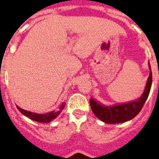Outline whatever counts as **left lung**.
Instances as JSON below:
<instances>
[{"label":"left lung","instance_id":"1","mask_svg":"<svg viewBox=\"0 0 159 159\" xmlns=\"http://www.w3.org/2000/svg\"><path fill=\"white\" fill-rule=\"evenodd\" d=\"M149 67H150V75L147 81L145 90L138 100L123 103V104L114 105V106H105L91 98L90 105L93 113L101 121L110 124L125 123L135 117L141 111L151 91V84H152V72H151L150 64H149Z\"/></svg>","mask_w":159,"mask_h":159}]
</instances>
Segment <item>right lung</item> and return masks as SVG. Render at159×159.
I'll use <instances>...</instances> for the list:
<instances>
[{
    "instance_id": "right-lung-1",
    "label": "right lung",
    "mask_w": 159,
    "mask_h": 159,
    "mask_svg": "<svg viewBox=\"0 0 159 159\" xmlns=\"http://www.w3.org/2000/svg\"><path fill=\"white\" fill-rule=\"evenodd\" d=\"M64 106H65V103H63L60 107V110L57 111H51L48 112V113L46 114H37V113H33V112L28 111H25L22 108H20V107L16 106L18 110L20 111V113L23 114L24 116H27L29 119H31L32 120H34L36 122H39V123H49L51 122L52 120L55 119L57 116L61 113L62 110L64 109Z\"/></svg>"
}]
</instances>
